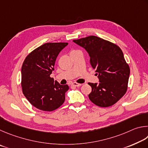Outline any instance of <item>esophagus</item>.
Listing matches in <instances>:
<instances>
[{
	"label": "esophagus",
	"mask_w": 148,
	"mask_h": 148,
	"mask_svg": "<svg viewBox=\"0 0 148 148\" xmlns=\"http://www.w3.org/2000/svg\"><path fill=\"white\" fill-rule=\"evenodd\" d=\"M71 85L73 86H75V87H78V86H81V84H79V83H77V82H73V83H72Z\"/></svg>",
	"instance_id": "34e87169"
}]
</instances>
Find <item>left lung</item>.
Returning a JSON list of instances; mask_svg holds the SVG:
<instances>
[{
	"mask_svg": "<svg viewBox=\"0 0 148 148\" xmlns=\"http://www.w3.org/2000/svg\"><path fill=\"white\" fill-rule=\"evenodd\" d=\"M73 41L88 53L90 64L99 80L98 84L88 83L92 87L89 99L101 107L114 105L125 94L130 74L121 49L115 43L95 36Z\"/></svg>",
	"mask_w": 148,
	"mask_h": 148,
	"instance_id": "1",
	"label": "left lung"
}]
</instances>
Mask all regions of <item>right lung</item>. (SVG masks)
<instances>
[{"mask_svg":"<svg viewBox=\"0 0 148 148\" xmlns=\"http://www.w3.org/2000/svg\"><path fill=\"white\" fill-rule=\"evenodd\" d=\"M67 43H46L26 57L21 68L23 93L30 104L38 109L51 112L65 101L67 84L60 85L50 77L57 56Z\"/></svg>","mask_w":148,"mask_h":148,"instance_id":"1","label":"right lung"}]
</instances>
